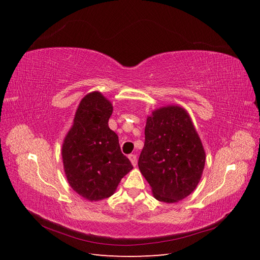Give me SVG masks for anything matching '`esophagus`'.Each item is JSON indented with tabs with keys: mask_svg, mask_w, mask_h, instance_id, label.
Returning <instances> with one entry per match:
<instances>
[{
	"mask_svg": "<svg viewBox=\"0 0 260 260\" xmlns=\"http://www.w3.org/2000/svg\"><path fill=\"white\" fill-rule=\"evenodd\" d=\"M129 159H130V161H131V164L133 165V166H137V164H138V158H137V155L136 154H130L129 156Z\"/></svg>",
	"mask_w": 260,
	"mask_h": 260,
	"instance_id": "1",
	"label": "esophagus"
}]
</instances>
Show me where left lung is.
<instances>
[{
	"mask_svg": "<svg viewBox=\"0 0 260 260\" xmlns=\"http://www.w3.org/2000/svg\"><path fill=\"white\" fill-rule=\"evenodd\" d=\"M138 165L160 202L176 203L195 190L205 166V152L183 108L162 107L147 118Z\"/></svg>",
	"mask_w": 260,
	"mask_h": 260,
	"instance_id": "left-lung-1",
	"label": "left lung"
}]
</instances>
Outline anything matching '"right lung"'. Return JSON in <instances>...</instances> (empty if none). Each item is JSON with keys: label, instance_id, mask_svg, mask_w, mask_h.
<instances>
[{"label": "right lung", "instance_id": "right-lung-1", "mask_svg": "<svg viewBox=\"0 0 260 260\" xmlns=\"http://www.w3.org/2000/svg\"><path fill=\"white\" fill-rule=\"evenodd\" d=\"M112 113L111 102L100 92L88 94L80 102L62 144L68 182L89 201L112 196L120 180L133 168L121 153L118 136L108 127Z\"/></svg>", "mask_w": 260, "mask_h": 260}]
</instances>
